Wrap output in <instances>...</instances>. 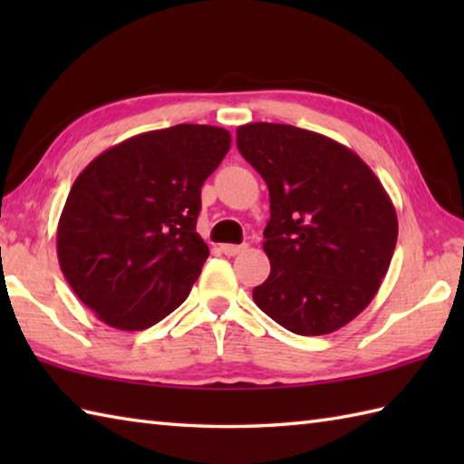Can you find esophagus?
Returning a JSON list of instances; mask_svg holds the SVG:
<instances>
[{"label":"esophagus","mask_w":464,"mask_h":464,"mask_svg":"<svg viewBox=\"0 0 464 464\" xmlns=\"http://www.w3.org/2000/svg\"><path fill=\"white\" fill-rule=\"evenodd\" d=\"M245 249H247V245H223L221 251L227 255V257H235V255L243 253Z\"/></svg>","instance_id":"1"}]
</instances>
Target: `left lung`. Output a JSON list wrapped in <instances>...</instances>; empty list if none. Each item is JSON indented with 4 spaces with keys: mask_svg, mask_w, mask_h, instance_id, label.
I'll return each instance as SVG.
<instances>
[{
    "mask_svg": "<svg viewBox=\"0 0 464 464\" xmlns=\"http://www.w3.org/2000/svg\"><path fill=\"white\" fill-rule=\"evenodd\" d=\"M237 147L269 187V279L253 301L291 333L351 323L377 295L399 221L379 177L349 147L283 123L237 127Z\"/></svg>",
    "mask_w": 464,
    "mask_h": 464,
    "instance_id": "obj_1",
    "label": "left lung"
}]
</instances>
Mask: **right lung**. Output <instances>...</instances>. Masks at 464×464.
I'll list each match as a JSON object with an SVG mask.
<instances>
[{
  "instance_id": "obj_1",
  "label": "right lung",
  "mask_w": 464,
  "mask_h": 464,
  "mask_svg": "<svg viewBox=\"0 0 464 464\" xmlns=\"http://www.w3.org/2000/svg\"><path fill=\"white\" fill-rule=\"evenodd\" d=\"M229 147L221 127L181 123L130 137L77 175L57 259L97 319L143 331L187 299L209 257L195 231L201 187Z\"/></svg>"
}]
</instances>
